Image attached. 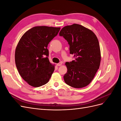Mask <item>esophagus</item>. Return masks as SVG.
Returning <instances> with one entry per match:
<instances>
[{"mask_svg":"<svg viewBox=\"0 0 121 121\" xmlns=\"http://www.w3.org/2000/svg\"><path fill=\"white\" fill-rule=\"evenodd\" d=\"M62 65V63H59L56 64V65H57V66H60V65Z\"/></svg>","mask_w":121,"mask_h":121,"instance_id":"34e87169","label":"esophagus"}]
</instances>
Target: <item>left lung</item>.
<instances>
[{"instance_id": "left-lung-1", "label": "left lung", "mask_w": 121, "mask_h": 121, "mask_svg": "<svg viewBox=\"0 0 121 121\" xmlns=\"http://www.w3.org/2000/svg\"><path fill=\"white\" fill-rule=\"evenodd\" d=\"M59 34L68 41L69 53L74 54L75 58L65 64L68 69L64 76L65 83L76 88L87 86L100 66L101 53L96 36L89 29L77 24L64 27Z\"/></svg>"}]
</instances>
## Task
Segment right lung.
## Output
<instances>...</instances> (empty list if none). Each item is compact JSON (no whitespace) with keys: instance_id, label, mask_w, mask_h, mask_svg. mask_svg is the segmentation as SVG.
Returning <instances> with one entry per match:
<instances>
[{"instance_id":"right-lung-1","label":"right lung","mask_w":121,"mask_h":121,"mask_svg":"<svg viewBox=\"0 0 121 121\" xmlns=\"http://www.w3.org/2000/svg\"><path fill=\"white\" fill-rule=\"evenodd\" d=\"M60 28L36 26L25 32L15 51V63L20 75L29 85L38 87L45 85L54 70L47 48Z\"/></svg>"}]
</instances>
